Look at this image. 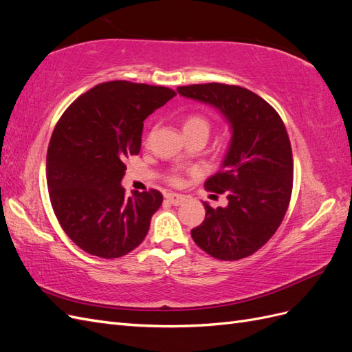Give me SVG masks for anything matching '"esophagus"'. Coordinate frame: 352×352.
I'll return each mask as SVG.
<instances>
[{"mask_svg":"<svg viewBox=\"0 0 352 352\" xmlns=\"http://www.w3.org/2000/svg\"><path fill=\"white\" fill-rule=\"evenodd\" d=\"M166 199L170 202V204L180 206L185 201V197L184 195H179V194H175V192H170V194H166Z\"/></svg>","mask_w":352,"mask_h":352,"instance_id":"1","label":"esophagus"}]
</instances>
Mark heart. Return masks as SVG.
<instances>
[{
  "instance_id": "1",
  "label": "heart",
  "mask_w": 352,
  "mask_h": 352,
  "mask_svg": "<svg viewBox=\"0 0 352 352\" xmlns=\"http://www.w3.org/2000/svg\"><path fill=\"white\" fill-rule=\"evenodd\" d=\"M194 129H204V131H210V123L201 116H189L184 122V131H194ZM173 184H179L180 179L177 176L172 177Z\"/></svg>"
}]
</instances>
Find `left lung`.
Masks as SVG:
<instances>
[{
  "label": "left lung",
  "instance_id": "obj_1",
  "mask_svg": "<svg viewBox=\"0 0 352 352\" xmlns=\"http://www.w3.org/2000/svg\"><path fill=\"white\" fill-rule=\"evenodd\" d=\"M179 95L216 109L230 129L220 170L204 186L228 206L204 202L206 219L190 230L211 257L233 261L260 250L278 230L292 192V150L280 116L248 89L223 83L179 87Z\"/></svg>",
  "mask_w": 352,
  "mask_h": 352
}]
</instances>
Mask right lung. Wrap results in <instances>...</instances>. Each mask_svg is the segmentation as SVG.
<instances>
[{"mask_svg": "<svg viewBox=\"0 0 352 352\" xmlns=\"http://www.w3.org/2000/svg\"><path fill=\"white\" fill-rule=\"evenodd\" d=\"M175 91L113 80L97 85L60 117L47 153L50 199L67 236L88 254L135 250L163 202L155 189L124 194V162L141 150L144 120Z\"/></svg>", "mask_w": 352, "mask_h": 352, "instance_id": "add662e5", "label": "right lung"}]
</instances>
